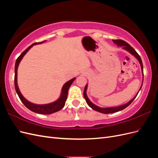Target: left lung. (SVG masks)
I'll list each match as a JSON object with an SVG mask.
<instances>
[{"label":"left lung","instance_id":"obj_1","mask_svg":"<svg viewBox=\"0 0 158 158\" xmlns=\"http://www.w3.org/2000/svg\"><path fill=\"white\" fill-rule=\"evenodd\" d=\"M113 41L114 43V44H116L118 46H123V49L127 50L128 51L130 52L132 55H133L134 56H135L136 58L138 60V61H139V63H140V64L141 65L142 70L143 72V64H142V59L140 58V55L137 53V52L135 49H134L132 47L128 44V43H127L126 41H123L122 40H113ZM143 75H144V73H143ZM86 89H87V85L85 86V88H84V98L85 99V101H86V103H88V106L91 108L93 109L94 110H95V111H97L98 112H100V113H105V114L113 113L118 112L119 111H121V110H123L124 109H125L126 107H127L129 106V105H130L134 101V99L136 98V97L137 96V95L138 94V93L136 94V96L134 98L132 99H131L130 102H128L127 103H126L125 105H123V106H119V107H111V108H101V107L96 106H95V105H94V103H92V102L89 101V99H88V98L87 97V95H86Z\"/></svg>","mask_w":158,"mask_h":158}]
</instances>
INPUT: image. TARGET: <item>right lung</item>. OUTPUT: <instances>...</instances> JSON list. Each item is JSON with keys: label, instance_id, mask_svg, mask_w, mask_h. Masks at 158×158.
Segmentation results:
<instances>
[{"label": "right lung", "instance_id": "1", "mask_svg": "<svg viewBox=\"0 0 158 158\" xmlns=\"http://www.w3.org/2000/svg\"><path fill=\"white\" fill-rule=\"evenodd\" d=\"M44 41L39 42V43L36 42V43H34V44H33L31 45L28 47L18 57V59L16 60L15 69H14V70H15V75H14V86H15L16 92L17 94L18 95L19 98L20 99L22 102L23 103V105H24V106L27 109H29L30 111L34 112V113H37L39 114H52V113L58 111H59V110L62 109L64 107V105H65V102L66 101V99H67L69 89L71 85V84H73V81L75 80V78L69 80V82L64 84V85L63 87V89H62L61 96L58 100H57V101H56L55 102L52 103L47 104V105H36V104H33L32 103H30L28 101H27V100L22 96V95L21 94L20 90H19V89H18V84H17V69H18V64H19V63H20V60H22V57L33 45L39 44H42Z\"/></svg>", "mask_w": 158, "mask_h": 158}]
</instances>
